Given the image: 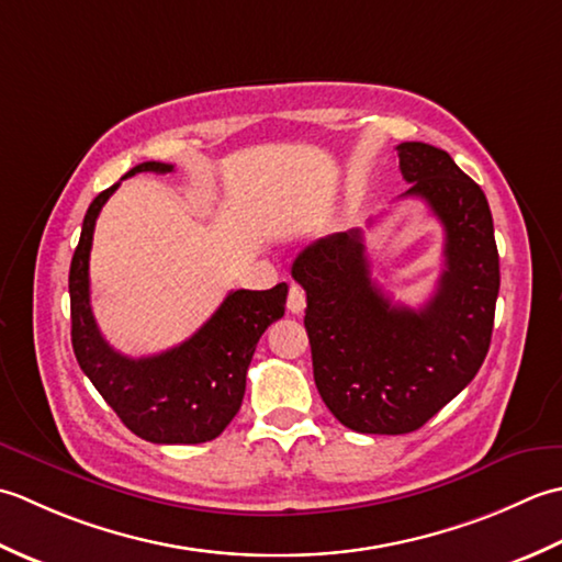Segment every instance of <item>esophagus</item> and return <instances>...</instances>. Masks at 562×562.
<instances>
[{
	"mask_svg": "<svg viewBox=\"0 0 562 562\" xmlns=\"http://www.w3.org/2000/svg\"><path fill=\"white\" fill-rule=\"evenodd\" d=\"M285 305H289V311H291L293 315H301V313L305 311V291H303L297 283H291L289 301H285Z\"/></svg>",
	"mask_w": 562,
	"mask_h": 562,
	"instance_id": "1",
	"label": "esophagus"
}]
</instances>
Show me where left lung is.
Listing matches in <instances>:
<instances>
[{
  "label": "left lung",
  "instance_id": "8db88e82",
  "mask_svg": "<svg viewBox=\"0 0 562 562\" xmlns=\"http://www.w3.org/2000/svg\"><path fill=\"white\" fill-rule=\"evenodd\" d=\"M405 196L443 225V273L429 301L393 305L371 279L363 233L317 239L291 273L307 295L305 329L319 397L361 434H409L437 415L483 366L499 293V255L483 189L449 153L397 145Z\"/></svg>",
  "mask_w": 562,
  "mask_h": 562
}]
</instances>
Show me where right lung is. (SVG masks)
Masks as SVG:
<instances>
[{
    "mask_svg": "<svg viewBox=\"0 0 562 562\" xmlns=\"http://www.w3.org/2000/svg\"><path fill=\"white\" fill-rule=\"evenodd\" d=\"M137 171L167 175L175 165L143 162ZM121 184V181H119ZM119 184L101 191L87 209L70 265L72 349L79 369L137 437L153 443H203L221 437L245 397L247 369L257 341L283 317L289 285L233 291L196 335L155 357L131 359L101 337L89 305V251L97 217Z\"/></svg>",
    "mask_w": 562,
    "mask_h": 562,
    "instance_id": "obj_1",
    "label": "right lung"
}]
</instances>
